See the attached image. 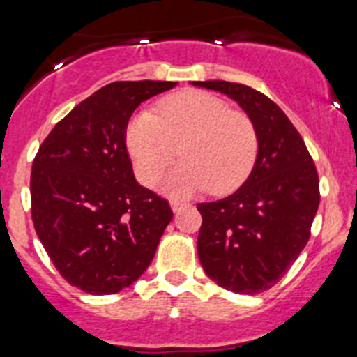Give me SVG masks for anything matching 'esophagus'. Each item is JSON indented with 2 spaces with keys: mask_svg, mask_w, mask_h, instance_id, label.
Segmentation results:
<instances>
[{
  "mask_svg": "<svg viewBox=\"0 0 357 357\" xmlns=\"http://www.w3.org/2000/svg\"><path fill=\"white\" fill-rule=\"evenodd\" d=\"M169 206H172L173 213H181V211L184 209L188 204H185V202H181V200H172V202H169Z\"/></svg>",
  "mask_w": 357,
  "mask_h": 357,
  "instance_id": "34e87169",
  "label": "esophagus"
}]
</instances>
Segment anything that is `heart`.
<instances>
[{
	"mask_svg": "<svg viewBox=\"0 0 357 357\" xmlns=\"http://www.w3.org/2000/svg\"><path fill=\"white\" fill-rule=\"evenodd\" d=\"M127 148L143 184L155 185L178 155L168 185L181 195L209 188L236 191L250 176L259 153V135L250 116L230 110L222 98L182 91L162 100L159 116L143 110L127 128Z\"/></svg>",
	"mask_w": 357,
	"mask_h": 357,
	"instance_id": "b5f03b06",
	"label": "heart"
}]
</instances>
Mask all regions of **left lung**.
<instances>
[{"mask_svg":"<svg viewBox=\"0 0 357 357\" xmlns=\"http://www.w3.org/2000/svg\"><path fill=\"white\" fill-rule=\"evenodd\" d=\"M232 98L259 135L257 160L230 197L198 204V257L218 286L255 295L277 284L309 241L320 184L304 139L288 116L248 85L193 82Z\"/></svg>","mask_w":357,"mask_h":357,"instance_id":"left-lung-1","label":"left lung"}]
</instances>
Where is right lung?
I'll list each match as a JSON object with an SVG mask.
<instances>
[{
    "instance_id": "obj_1",
    "label": "right lung",
    "mask_w": 357,
    "mask_h": 357,
    "mask_svg": "<svg viewBox=\"0 0 357 357\" xmlns=\"http://www.w3.org/2000/svg\"><path fill=\"white\" fill-rule=\"evenodd\" d=\"M175 82H112L78 103L39 146L30 176L31 220L71 286L110 295L139 279L173 213L135 181L127 125L144 100Z\"/></svg>"
}]
</instances>
